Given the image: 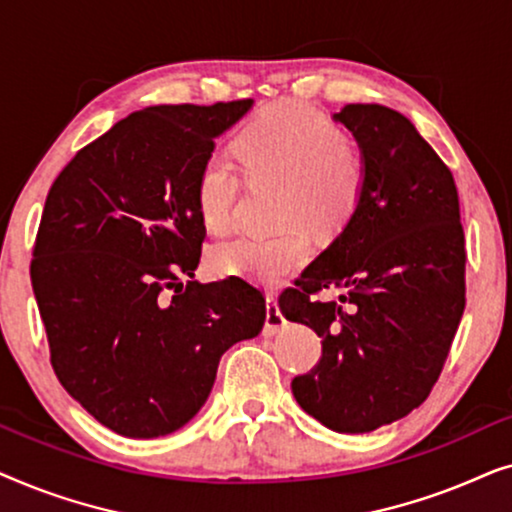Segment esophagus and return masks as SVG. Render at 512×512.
Instances as JSON below:
<instances>
[{"mask_svg": "<svg viewBox=\"0 0 512 512\" xmlns=\"http://www.w3.org/2000/svg\"><path fill=\"white\" fill-rule=\"evenodd\" d=\"M286 319L282 317V312H279L277 307V298L272 296V293H268L265 296V326H263V333L265 335H275L284 328Z\"/></svg>", "mask_w": 512, "mask_h": 512, "instance_id": "esophagus-1", "label": "esophagus"}]
</instances>
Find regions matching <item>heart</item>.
I'll use <instances>...</instances> for the list:
<instances>
[{"instance_id": "1", "label": "heart", "mask_w": 512, "mask_h": 512, "mask_svg": "<svg viewBox=\"0 0 512 512\" xmlns=\"http://www.w3.org/2000/svg\"><path fill=\"white\" fill-rule=\"evenodd\" d=\"M237 158L249 177H282L279 216L305 219L324 233L356 214L366 191V160L345 130L310 104L284 102L263 109L242 125ZM240 170L228 153H212L198 172L195 202L202 223L214 233L233 226ZM312 240L300 221L270 235H237L216 244L212 268L219 275L279 284L310 261Z\"/></svg>"}]
</instances>
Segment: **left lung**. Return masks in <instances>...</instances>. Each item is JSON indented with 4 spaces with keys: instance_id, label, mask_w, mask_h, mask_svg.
Segmentation results:
<instances>
[{
    "instance_id": "left-lung-1",
    "label": "left lung",
    "mask_w": 512,
    "mask_h": 512,
    "mask_svg": "<svg viewBox=\"0 0 512 512\" xmlns=\"http://www.w3.org/2000/svg\"><path fill=\"white\" fill-rule=\"evenodd\" d=\"M333 118L359 142L366 191L279 310L321 338L317 366L291 382L300 408L338 433H368L438 382L466 305L464 228L450 167L408 118L382 104ZM326 288L341 300L313 298Z\"/></svg>"
}]
</instances>
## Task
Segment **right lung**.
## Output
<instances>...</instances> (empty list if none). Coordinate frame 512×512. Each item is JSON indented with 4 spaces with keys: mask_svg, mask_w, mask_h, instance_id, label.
Segmentation results:
<instances>
[{
    "mask_svg": "<svg viewBox=\"0 0 512 512\" xmlns=\"http://www.w3.org/2000/svg\"><path fill=\"white\" fill-rule=\"evenodd\" d=\"M251 104L135 111L83 146L48 191L30 277L51 366L121 436L158 438L191 422L223 352L265 324L256 286L193 279L207 235L195 181L214 139Z\"/></svg>",
    "mask_w": 512,
    "mask_h": 512,
    "instance_id": "right-lung-1",
    "label": "right lung"
}]
</instances>
